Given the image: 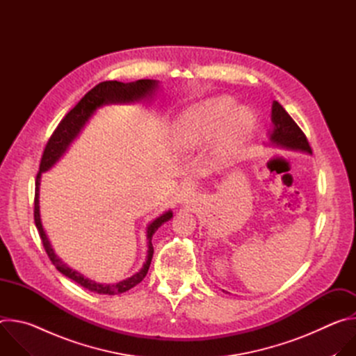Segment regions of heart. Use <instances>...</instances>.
I'll return each mask as SVG.
<instances>
[{
	"mask_svg": "<svg viewBox=\"0 0 356 356\" xmlns=\"http://www.w3.org/2000/svg\"><path fill=\"white\" fill-rule=\"evenodd\" d=\"M224 128L220 136V154L224 158L232 156L250 140L255 131L257 120L245 107L235 110L234 101L228 97L214 98L187 117L180 131V145L184 149H195L207 143L216 132Z\"/></svg>",
	"mask_w": 356,
	"mask_h": 356,
	"instance_id": "1",
	"label": "heart"
}]
</instances>
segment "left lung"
Instances as JSON below:
<instances>
[{
  "mask_svg": "<svg viewBox=\"0 0 356 356\" xmlns=\"http://www.w3.org/2000/svg\"><path fill=\"white\" fill-rule=\"evenodd\" d=\"M272 122L273 128L269 132V145L312 154L306 135L277 101H273L272 104Z\"/></svg>",
  "mask_w": 356,
  "mask_h": 356,
  "instance_id": "8db88e82",
  "label": "left lung"
}]
</instances>
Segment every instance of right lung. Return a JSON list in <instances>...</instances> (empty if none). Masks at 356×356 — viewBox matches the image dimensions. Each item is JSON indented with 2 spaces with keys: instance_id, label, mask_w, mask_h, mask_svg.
I'll use <instances>...</instances> for the list:
<instances>
[{
  "instance_id": "right-lung-1",
  "label": "right lung",
  "mask_w": 356,
  "mask_h": 356,
  "mask_svg": "<svg viewBox=\"0 0 356 356\" xmlns=\"http://www.w3.org/2000/svg\"><path fill=\"white\" fill-rule=\"evenodd\" d=\"M158 83L159 81H156V80L143 79V80H136V81H132V83H121V81L113 80V81H103V83L97 84L94 88H91L79 101L77 106L73 110H70V113H67V115L60 121V124L58 125V128L55 129L52 136L49 138V140L46 143V147L43 150L42 159H40L39 173H38L36 181H35L33 218H35V225L39 231V236L42 239L43 248L47 253L49 259L52 261L55 268L62 275L74 280L76 283H79L84 289L90 290V291H94V293H98V294H108V296L121 294V293H125L129 289L135 287L138 283H140L143 280V277L146 276V273L149 270L152 257H154V245H152V236H154V234L158 231V228L161 225H163L166 221H169L173 217V213L169 210V211L163 213L162 216H159L158 218H155L147 225V228H146L147 257H146V261H145V264H143V266L140 268L139 272H136L131 277H128L125 280H121L118 283H114V284L95 283L94 280H90V279L84 277L77 270H73L72 268H69L56 255L52 245H50L49 238H47L44 229H43V225H42V221H40V211H39L40 177H42V173L47 172L56 162H59V159L66 154V150L69 149L72 142L79 136V134L81 132L84 125L88 122V120L92 117V114L99 107H103L106 104H113V103H135V101H140V99H146V98L149 99V97L152 98V94H155V91L158 88Z\"/></svg>"
}]
</instances>
